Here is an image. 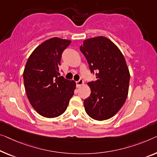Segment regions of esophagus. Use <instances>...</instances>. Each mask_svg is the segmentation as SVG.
Instances as JSON below:
<instances>
[{"instance_id": "34e87169", "label": "esophagus", "mask_w": 157, "mask_h": 157, "mask_svg": "<svg viewBox=\"0 0 157 157\" xmlns=\"http://www.w3.org/2000/svg\"><path fill=\"white\" fill-rule=\"evenodd\" d=\"M84 84V81L82 79H79V80L76 82V86L77 87H79L81 85H82Z\"/></svg>"}]
</instances>
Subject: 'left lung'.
<instances>
[{
  "label": "left lung",
  "instance_id": "1",
  "mask_svg": "<svg viewBox=\"0 0 157 157\" xmlns=\"http://www.w3.org/2000/svg\"><path fill=\"white\" fill-rule=\"evenodd\" d=\"M79 49L97 78L88 82L91 94L84 101L85 111L94 120H107L116 115L127 99L130 72L125 58L104 36L86 39Z\"/></svg>",
  "mask_w": 157,
  "mask_h": 157
}]
</instances>
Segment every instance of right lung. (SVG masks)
Listing matches in <instances>:
<instances>
[{
	"instance_id": "right-lung-1",
	"label": "right lung",
	"mask_w": 157,
	"mask_h": 157,
	"mask_svg": "<svg viewBox=\"0 0 157 157\" xmlns=\"http://www.w3.org/2000/svg\"><path fill=\"white\" fill-rule=\"evenodd\" d=\"M71 41L54 37L34 49L25 65L23 79L28 99L37 113L56 118L67 109L76 83L60 76L63 51Z\"/></svg>"
}]
</instances>
